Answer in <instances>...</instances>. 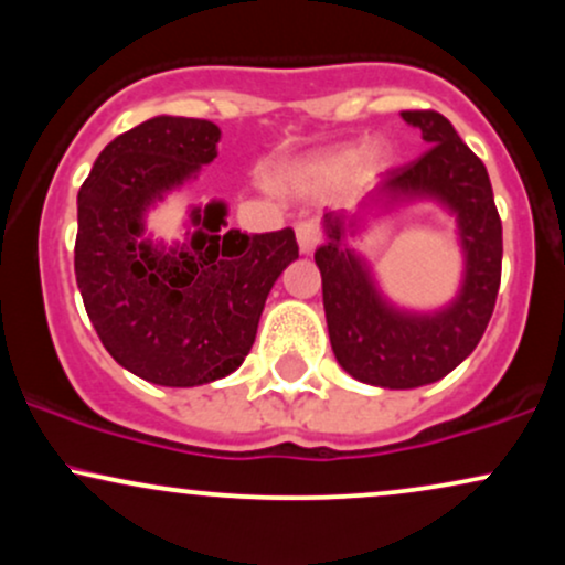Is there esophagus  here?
Returning a JSON list of instances; mask_svg holds the SVG:
<instances>
[{"label": "esophagus", "mask_w": 565, "mask_h": 565, "mask_svg": "<svg viewBox=\"0 0 565 565\" xmlns=\"http://www.w3.org/2000/svg\"><path fill=\"white\" fill-rule=\"evenodd\" d=\"M297 244L302 252H313L321 244V225L316 220H300L297 223Z\"/></svg>", "instance_id": "34e87169"}]
</instances>
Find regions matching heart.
<instances>
[{
	"mask_svg": "<svg viewBox=\"0 0 565 565\" xmlns=\"http://www.w3.org/2000/svg\"><path fill=\"white\" fill-rule=\"evenodd\" d=\"M355 159H359V153L345 151V153H340V157H334L332 161H329V167H332V170H337V172H342V170H348V167H353Z\"/></svg>",
	"mask_w": 565,
	"mask_h": 565,
	"instance_id": "b5f03b06",
	"label": "heart"
}]
</instances>
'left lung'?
<instances>
[{
  "mask_svg": "<svg viewBox=\"0 0 565 565\" xmlns=\"http://www.w3.org/2000/svg\"><path fill=\"white\" fill-rule=\"evenodd\" d=\"M430 148L385 174L380 196H433L457 215L468 263L459 297L436 316L401 313L374 289L366 265L342 246V217L327 215L329 242L316 249L332 350L350 377L406 391L430 385L476 350L502 278V220L483 161L438 111H401Z\"/></svg>",
  "mask_w": 565,
  "mask_h": 565,
  "instance_id": "1",
  "label": "left lung"
}]
</instances>
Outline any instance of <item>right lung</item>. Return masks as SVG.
Here are the masks:
<instances>
[{
  "label": "right lung",
  "mask_w": 565,
  "mask_h": 565,
  "mask_svg": "<svg viewBox=\"0 0 565 565\" xmlns=\"http://www.w3.org/2000/svg\"><path fill=\"white\" fill-rule=\"evenodd\" d=\"M220 127L157 116L103 148L79 188L74 270L84 308L116 364L167 387L236 372L255 342L268 291L291 260L295 231H225V206L193 210L191 242H142L161 193L217 157Z\"/></svg>",
  "instance_id": "right-lung-1"
}]
</instances>
